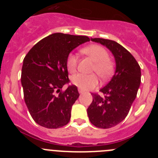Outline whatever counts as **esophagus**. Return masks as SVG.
I'll list each match as a JSON object with an SVG mask.
<instances>
[{
	"instance_id": "esophagus-1",
	"label": "esophagus",
	"mask_w": 158,
	"mask_h": 158,
	"mask_svg": "<svg viewBox=\"0 0 158 158\" xmlns=\"http://www.w3.org/2000/svg\"><path fill=\"white\" fill-rule=\"evenodd\" d=\"M78 92H79V93H80V94H82V93H84V91H83V90H81V89H78Z\"/></svg>"
}]
</instances>
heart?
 <instances>
[{"label":"heart","mask_w":158,"mask_h":158,"mask_svg":"<svg viewBox=\"0 0 158 158\" xmlns=\"http://www.w3.org/2000/svg\"><path fill=\"white\" fill-rule=\"evenodd\" d=\"M85 54L95 62L93 71L100 77L104 78L109 76L112 71V63L109 60V55L104 47L99 45H90L82 49ZM77 65V55L70 53L66 58V68L69 73L75 72ZM72 83L81 90H89L96 87L98 79L95 75H85L77 73L71 77Z\"/></svg>","instance_id":"b5f03b06"}]
</instances>
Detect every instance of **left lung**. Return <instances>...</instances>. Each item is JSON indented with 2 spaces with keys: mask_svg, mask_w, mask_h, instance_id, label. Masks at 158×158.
<instances>
[{
  "mask_svg": "<svg viewBox=\"0 0 158 158\" xmlns=\"http://www.w3.org/2000/svg\"><path fill=\"white\" fill-rule=\"evenodd\" d=\"M91 40L107 47L115 61V71L109 82L100 91L104 96L93 94L87 109L94 126L107 129L126 118L135 100L141 83V68L133 55L115 41L95 38Z\"/></svg>",
  "mask_w": 158,
  "mask_h": 158,
  "instance_id": "obj_1",
  "label": "left lung"
}]
</instances>
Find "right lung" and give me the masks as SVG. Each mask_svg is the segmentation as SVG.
I'll return each mask as SVG.
<instances>
[{
	"label": "right lung",
	"instance_id": "add662e5",
	"mask_svg": "<svg viewBox=\"0 0 158 158\" xmlns=\"http://www.w3.org/2000/svg\"><path fill=\"white\" fill-rule=\"evenodd\" d=\"M89 40L87 36L54 33L38 42L25 56L21 73L24 101L40 126L56 129L70 120L72 106L80 95L74 85L61 90L69 83L66 58Z\"/></svg>",
	"mask_w": 158,
	"mask_h": 158
}]
</instances>
